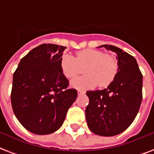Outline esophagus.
Instances as JSON below:
<instances>
[{"instance_id": "34e87169", "label": "esophagus", "mask_w": 154, "mask_h": 154, "mask_svg": "<svg viewBox=\"0 0 154 154\" xmlns=\"http://www.w3.org/2000/svg\"><path fill=\"white\" fill-rule=\"evenodd\" d=\"M85 92H84V91H82V90H78L77 91V94L78 95H82V94H85Z\"/></svg>"}]
</instances>
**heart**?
I'll list each match as a JSON object with an SVG mask.
<instances>
[{
  "instance_id": "b5f03b06",
  "label": "heart",
  "mask_w": 154,
  "mask_h": 154,
  "mask_svg": "<svg viewBox=\"0 0 154 154\" xmlns=\"http://www.w3.org/2000/svg\"><path fill=\"white\" fill-rule=\"evenodd\" d=\"M84 67L85 76L76 77L70 82L74 89L91 90L98 85L99 87H106L113 82L119 71L118 60L113 55L96 49L78 51L76 58L64 54L60 60L61 71L67 78L79 74Z\"/></svg>"
}]
</instances>
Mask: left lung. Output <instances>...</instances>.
<instances>
[{
  "mask_svg": "<svg viewBox=\"0 0 154 154\" xmlns=\"http://www.w3.org/2000/svg\"><path fill=\"white\" fill-rule=\"evenodd\" d=\"M103 47L116 52L119 71L106 89L86 92L90 103L85 118L94 134L112 137L125 131L136 118L142 101L143 76L133 56L115 46L98 48Z\"/></svg>",
  "mask_w": 154,
  "mask_h": 154,
  "instance_id": "1",
  "label": "left lung"
}]
</instances>
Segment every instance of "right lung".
Instances as JSON below:
<instances>
[{
  "label": "right lung",
  "mask_w": 154,
  "mask_h": 154,
  "mask_svg": "<svg viewBox=\"0 0 154 154\" xmlns=\"http://www.w3.org/2000/svg\"><path fill=\"white\" fill-rule=\"evenodd\" d=\"M66 47L41 44L28 52L14 73L11 91L13 111L29 132L51 134L64 123L67 111L77 99L69 89L60 68Z\"/></svg>",
  "instance_id": "right-lung-1"
}]
</instances>
